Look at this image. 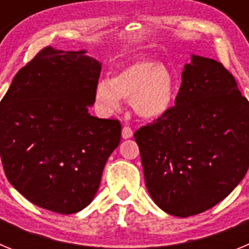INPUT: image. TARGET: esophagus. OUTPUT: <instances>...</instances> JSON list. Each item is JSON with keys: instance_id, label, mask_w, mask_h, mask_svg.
I'll return each mask as SVG.
<instances>
[{"instance_id": "esophagus-1", "label": "esophagus", "mask_w": 249, "mask_h": 249, "mask_svg": "<svg viewBox=\"0 0 249 249\" xmlns=\"http://www.w3.org/2000/svg\"><path fill=\"white\" fill-rule=\"evenodd\" d=\"M132 136H133V131H132L129 127L124 126L122 128V138L123 140H128V138H131Z\"/></svg>"}]
</instances>
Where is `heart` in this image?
Instances as JSON below:
<instances>
[{
	"label": "heart",
	"mask_w": 249,
	"mask_h": 249,
	"mask_svg": "<svg viewBox=\"0 0 249 249\" xmlns=\"http://www.w3.org/2000/svg\"><path fill=\"white\" fill-rule=\"evenodd\" d=\"M176 97L173 73L163 63L141 59L122 68L113 78H101L94 89L98 108L113 114L122 107V100L131 101L136 113L146 120L162 117L171 109Z\"/></svg>",
	"instance_id": "1"
}]
</instances>
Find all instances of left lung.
<instances>
[{"instance_id":"1","label":"left lung","mask_w":249,"mask_h":249,"mask_svg":"<svg viewBox=\"0 0 249 249\" xmlns=\"http://www.w3.org/2000/svg\"><path fill=\"white\" fill-rule=\"evenodd\" d=\"M152 199L190 217L232 192L249 167V102L212 58L191 54L175 107L135 133Z\"/></svg>"}]
</instances>
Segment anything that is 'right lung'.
Segmentation results:
<instances>
[{
	"instance_id": "right-lung-1",
	"label": "right lung",
	"mask_w": 249,
	"mask_h": 249,
	"mask_svg": "<svg viewBox=\"0 0 249 249\" xmlns=\"http://www.w3.org/2000/svg\"><path fill=\"white\" fill-rule=\"evenodd\" d=\"M87 51L43 48L0 102V155L8 182L36 206L71 214L93 201L121 124L89 113L102 63Z\"/></svg>"
}]
</instances>
